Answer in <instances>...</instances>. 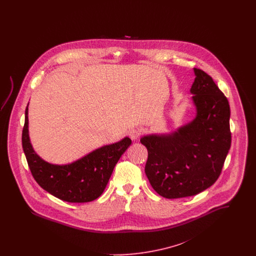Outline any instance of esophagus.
<instances>
[{"mask_svg": "<svg viewBox=\"0 0 256 256\" xmlns=\"http://www.w3.org/2000/svg\"><path fill=\"white\" fill-rule=\"evenodd\" d=\"M141 134H142V130H141L140 128H132V130H130V132H128L130 137L132 140H137V139L141 136Z\"/></svg>", "mask_w": 256, "mask_h": 256, "instance_id": "esophagus-1", "label": "esophagus"}]
</instances>
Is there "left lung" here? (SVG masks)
<instances>
[{
    "label": "left lung",
    "mask_w": 256,
    "mask_h": 256,
    "mask_svg": "<svg viewBox=\"0 0 256 256\" xmlns=\"http://www.w3.org/2000/svg\"><path fill=\"white\" fill-rule=\"evenodd\" d=\"M190 92L196 110L192 122L170 134L146 135L145 172L154 191L167 198L195 196L219 178L232 145L230 108L213 78L194 68Z\"/></svg>",
    "instance_id": "1"
}]
</instances>
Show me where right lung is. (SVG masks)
Here are the masks:
<instances>
[{
	"mask_svg": "<svg viewBox=\"0 0 256 256\" xmlns=\"http://www.w3.org/2000/svg\"><path fill=\"white\" fill-rule=\"evenodd\" d=\"M28 110L26 106L22 145L36 182L50 195L68 202H88L98 198L132 140L126 137L115 144L102 146L71 164H50L37 156L30 142Z\"/></svg>",
	"mask_w": 256,
	"mask_h": 256,
	"instance_id": "add662e5",
	"label": "right lung"
}]
</instances>
